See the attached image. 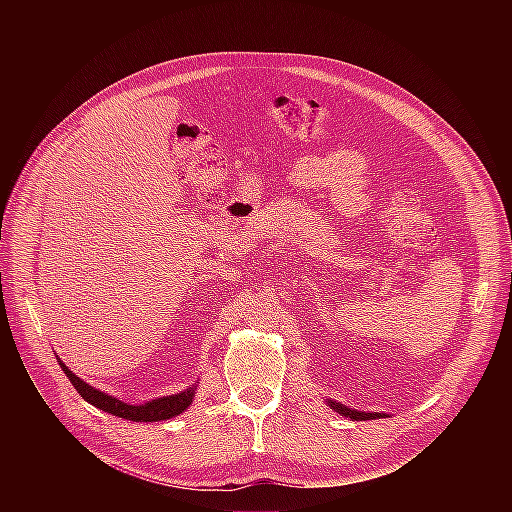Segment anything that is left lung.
<instances>
[{
	"label": "left lung",
	"mask_w": 512,
	"mask_h": 512,
	"mask_svg": "<svg viewBox=\"0 0 512 512\" xmlns=\"http://www.w3.org/2000/svg\"><path fill=\"white\" fill-rule=\"evenodd\" d=\"M326 405L330 409H334L336 413H340L342 417H350L354 421H367V419H381L385 417V413H371V411H358V409H352V407H346L334 399H326Z\"/></svg>",
	"instance_id": "obj_1"
}]
</instances>
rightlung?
I'll list each match as a JSON object with an SVG mask.
<instances>
[{
	"label": "right lung",
	"mask_w": 512,
	"mask_h": 512,
	"mask_svg": "<svg viewBox=\"0 0 512 512\" xmlns=\"http://www.w3.org/2000/svg\"><path fill=\"white\" fill-rule=\"evenodd\" d=\"M56 360L60 364V369L64 371V375L68 377V381L72 383V387L79 391V395L87 403L95 405L97 409H103L105 413H111L115 417H123V419H129V421H164V419H172V417L184 413L192 405L194 395H196V387H198V383H194V385H190L188 389H184L180 393L131 405V403H125V401H121V399H117L109 393H103V391L91 387L89 383H85L81 377H77L66 367V364L58 358V354H56Z\"/></svg>",
	"instance_id": "right-lung-1"
}]
</instances>
